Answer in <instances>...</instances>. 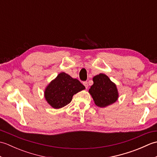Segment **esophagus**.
<instances>
[{
    "mask_svg": "<svg viewBox=\"0 0 157 157\" xmlns=\"http://www.w3.org/2000/svg\"><path fill=\"white\" fill-rule=\"evenodd\" d=\"M83 84L84 85V86H85L86 89L88 88V82H84V83H83Z\"/></svg>",
    "mask_w": 157,
    "mask_h": 157,
    "instance_id": "obj_1",
    "label": "esophagus"
}]
</instances>
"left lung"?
I'll return each instance as SVG.
<instances>
[{
    "mask_svg": "<svg viewBox=\"0 0 157 157\" xmlns=\"http://www.w3.org/2000/svg\"><path fill=\"white\" fill-rule=\"evenodd\" d=\"M92 79L94 84L89 89V93L96 106L104 108L117 101L119 98L117 88L107 75L100 73L95 75Z\"/></svg>",
    "mask_w": 157,
    "mask_h": 157,
    "instance_id": "left-lung-1",
    "label": "left lung"
}]
</instances>
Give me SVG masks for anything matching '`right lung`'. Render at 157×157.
<instances>
[{
  "instance_id": "1",
  "label": "right lung",
  "mask_w": 157,
  "mask_h": 157,
  "mask_svg": "<svg viewBox=\"0 0 157 157\" xmlns=\"http://www.w3.org/2000/svg\"><path fill=\"white\" fill-rule=\"evenodd\" d=\"M86 88L78 79L61 72L46 86L44 97L54 109H60L71 102L73 96Z\"/></svg>"
}]
</instances>
